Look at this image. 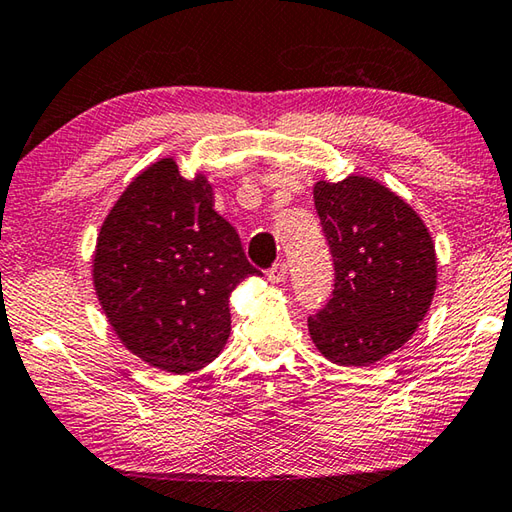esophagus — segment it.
<instances>
[{"label": "esophagus", "mask_w": 512, "mask_h": 512, "mask_svg": "<svg viewBox=\"0 0 512 512\" xmlns=\"http://www.w3.org/2000/svg\"><path fill=\"white\" fill-rule=\"evenodd\" d=\"M284 279H286V264L284 262H277L273 268L268 270V282L282 284Z\"/></svg>", "instance_id": "34e87169"}]
</instances>
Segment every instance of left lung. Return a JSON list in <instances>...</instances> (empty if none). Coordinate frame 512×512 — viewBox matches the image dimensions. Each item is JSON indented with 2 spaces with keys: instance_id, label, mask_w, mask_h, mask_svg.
<instances>
[{
  "instance_id": "left-lung-1",
  "label": "left lung",
  "mask_w": 512,
  "mask_h": 512,
  "mask_svg": "<svg viewBox=\"0 0 512 512\" xmlns=\"http://www.w3.org/2000/svg\"><path fill=\"white\" fill-rule=\"evenodd\" d=\"M317 215L335 262V290L308 333L328 362L370 366L402 348L437 288V255L426 224L377 179H319Z\"/></svg>"
}]
</instances>
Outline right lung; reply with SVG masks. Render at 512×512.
<instances>
[{
    "label": "right lung",
    "instance_id": "1",
    "mask_svg": "<svg viewBox=\"0 0 512 512\" xmlns=\"http://www.w3.org/2000/svg\"><path fill=\"white\" fill-rule=\"evenodd\" d=\"M213 204L204 173L186 179L164 157L126 186L97 235L93 286L108 324L130 353L173 375L222 353L230 293L262 275Z\"/></svg>",
    "mask_w": 512,
    "mask_h": 512
}]
</instances>
